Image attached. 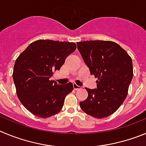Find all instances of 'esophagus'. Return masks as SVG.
<instances>
[{
    "mask_svg": "<svg viewBox=\"0 0 146 146\" xmlns=\"http://www.w3.org/2000/svg\"><path fill=\"white\" fill-rule=\"evenodd\" d=\"M73 89H74V90H78V89H81V86H78L77 84H73Z\"/></svg>",
    "mask_w": 146,
    "mask_h": 146,
    "instance_id": "obj_1",
    "label": "esophagus"
}]
</instances>
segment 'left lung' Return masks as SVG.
<instances>
[{"label": "left lung", "instance_id": "obj_1", "mask_svg": "<svg viewBox=\"0 0 146 146\" xmlns=\"http://www.w3.org/2000/svg\"><path fill=\"white\" fill-rule=\"evenodd\" d=\"M90 73L98 78L97 89L85 88L87 99L80 102L84 112L102 119L117 111L126 99L133 77L132 58L118 44L109 40L77 43Z\"/></svg>", "mask_w": 146, "mask_h": 146}]
</instances>
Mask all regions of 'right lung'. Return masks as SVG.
I'll return each mask as SVG.
<instances>
[{"label": "right lung", "mask_w": 146, "mask_h": 146, "mask_svg": "<svg viewBox=\"0 0 146 146\" xmlns=\"http://www.w3.org/2000/svg\"><path fill=\"white\" fill-rule=\"evenodd\" d=\"M76 49L75 43L41 39L31 43L19 54L13 79L18 98L27 111L40 118L61 111L73 85L70 82L59 85L50 78Z\"/></svg>", "instance_id": "1"}]
</instances>
